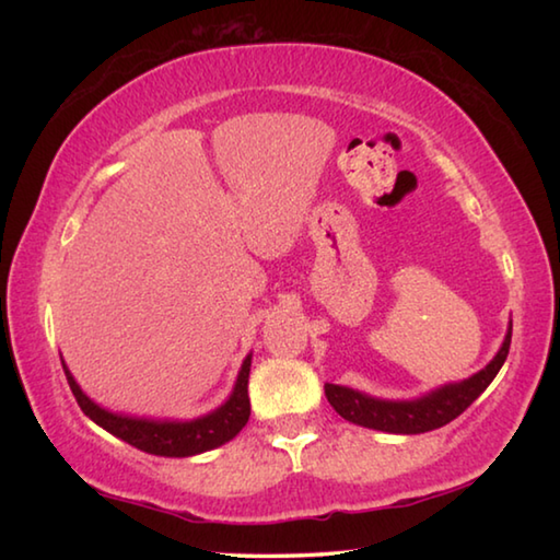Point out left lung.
I'll return each instance as SVG.
<instances>
[{"label":"left lung","mask_w":560,"mask_h":560,"mask_svg":"<svg viewBox=\"0 0 560 560\" xmlns=\"http://www.w3.org/2000/svg\"><path fill=\"white\" fill-rule=\"evenodd\" d=\"M511 346V324L506 328L504 343L497 355L481 368L479 373L464 377L459 383H444L434 390L410 400H385L368 393L353 390V387L326 383L324 390L334 410L343 420L360 424L368 430H381L390 434H422L444 428L454 417H459L477 397L487 390L497 373L504 365Z\"/></svg>","instance_id":"left-lung-1"}]
</instances>
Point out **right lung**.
<instances>
[{
  "label": "right lung",
  "mask_w": 560,
  "mask_h": 560,
  "mask_svg": "<svg viewBox=\"0 0 560 560\" xmlns=\"http://www.w3.org/2000/svg\"><path fill=\"white\" fill-rule=\"evenodd\" d=\"M63 363L66 381L71 385V393L75 402L83 410V415L91 417L93 422L110 432L113 438L132 444V447L155 457H195V454L210 452L222 447L236 434L249 420L252 405H249V368H252V353L242 360L240 373H236L234 387L226 400L214 407L212 412L192 417V420H170V417H138L126 412H113L108 407H101L96 400L81 390V385L75 383L69 365Z\"/></svg>",
  "instance_id": "obj_1"
}]
</instances>
